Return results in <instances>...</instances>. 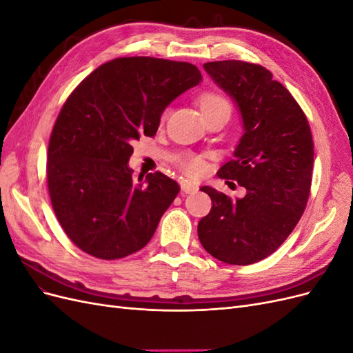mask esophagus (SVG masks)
Segmentation results:
<instances>
[{
	"label": "esophagus",
	"instance_id": "1",
	"mask_svg": "<svg viewBox=\"0 0 353 353\" xmlns=\"http://www.w3.org/2000/svg\"><path fill=\"white\" fill-rule=\"evenodd\" d=\"M181 190H183L184 194H194L199 191V184L193 183V181L184 179L183 183H181Z\"/></svg>",
	"mask_w": 353,
	"mask_h": 353
}]
</instances>
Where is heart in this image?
Returning <instances> with one entry per match:
<instances>
[{
	"instance_id": "1",
	"label": "heart",
	"mask_w": 353,
	"mask_h": 353,
	"mask_svg": "<svg viewBox=\"0 0 353 353\" xmlns=\"http://www.w3.org/2000/svg\"><path fill=\"white\" fill-rule=\"evenodd\" d=\"M199 104H200L201 113L205 117L210 114H216V113L227 114L230 117L234 109V103L230 95L216 90L203 92L199 97ZM181 165H183L185 172L191 176H197L206 169L205 160L194 154H185L183 159H181Z\"/></svg>"
}]
</instances>
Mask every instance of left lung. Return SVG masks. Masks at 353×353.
Returning <instances> with one entry per match:
<instances>
[{"label":"left lung","mask_w":353,"mask_h":353,"mask_svg":"<svg viewBox=\"0 0 353 353\" xmlns=\"http://www.w3.org/2000/svg\"><path fill=\"white\" fill-rule=\"evenodd\" d=\"M205 70L241 112L244 134L218 176L244 187L245 196L201 187L212 209L199 222V240L213 258L250 265L279 249L303 215L314 169L311 126L290 91L263 66L222 60L205 63Z\"/></svg>","instance_id":"obj_1"}]
</instances>
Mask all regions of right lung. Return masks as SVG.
<instances>
[{
	"label": "right lung",
	"mask_w": 353,
	"mask_h": 353,
	"mask_svg": "<svg viewBox=\"0 0 353 353\" xmlns=\"http://www.w3.org/2000/svg\"><path fill=\"white\" fill-rule=\"evenodd\" d=\"M200 81L187 61L119 57L70 92L50 137L47 184L61 228L82 252L114 261L150 241L181 188L159 170L135 179L131 144L154 137L166 105Z\"/></svg>",
	"instance_id": "right-lung-1"
}]
</instances>
